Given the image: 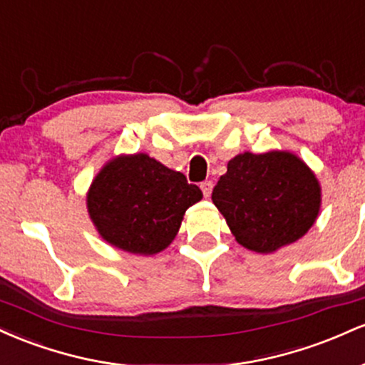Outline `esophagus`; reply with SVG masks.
<instances>
[{"mask_svg": "<svg viewBox=\"0 0 365 365\" xmlns=\"http://www.w3.org/2000/svg\"><path fill=\"white\" fill-rule=\"evenodd\" d=\"M200 190H202L204 197H209L212 192V182H202L200 183Z\"/></svg>", "mask_w": 365, "mask_h": 365, "instance_id": "obj_1", "label": "esophagus"}]
</instances>
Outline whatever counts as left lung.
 <instances>
[{"mask_svg":"<svg viewBox=\"0 0 365 365\" xmlns=\"http://www.w3.org/2000/svg\"><path fill=\"white\" fill-rule=\"evenodd\" d=\"M212 202L245 249L271 254L302 238L316 223L321 185L288 150L238 154L212 190Z\"/></svg>","mask_w":365,"mask_h":365,"instance_id":"left-lung-1","label":"left lung"}]
</instances>
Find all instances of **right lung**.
<instances>
[{
	"label": "right lung",
	"instance_id": "right-lung-1",
	"mask_svg": "<svg viewBox=\"0 0 365 365\" xmlns=\"http://www.w3.org/2000/svg\"><path fill=\"white\" fill-rule=\"evenodd\" d=\"M200 199V188L185 175L137 153L103 166L87 192V211L108 244L153 255L175 240L185 211Z\"/></svg>",
	"mask_w": 365,
	"mask_h": 365
}]
</instances>
